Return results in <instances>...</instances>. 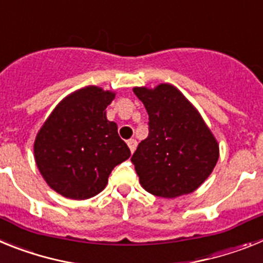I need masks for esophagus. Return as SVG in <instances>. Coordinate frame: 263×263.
Segmentation results:
<instances>
[{
    "instance_id": "obj_1",
    "label": "esophagus",
    "mask_w": 263,
    "mask_h": 263,
    "mask_svg": "<svg viewBox=\"0 0 263 263\" xmlns=\"http://www.w3.org/2000/svg\"><path fill=\"white\" fill-rule=\"evenodd\" d=\"M127 146H129L130 152H132V154H133L134 150H136V147H137V141H136V139H129V141H127Z\"/></svg>"
}]
</instances>
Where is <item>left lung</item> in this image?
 Masks as SVG:
<instances>
[{
	"mask_svg": "<svg viewBox=\"0 0 263 263\" xmlns=\"http://www.w3.org/2000/svg\"><path fill=\"white\" fill-rule=\"evenodd\" d=\"M148 115V137L132 157L139 183L155 196L194 192L215 168L218 143L200 113L178 88L136 87Z\"/></svg>",
	"mask_w": 263,
	"mask_h": 263,
	"instance_id": "1",
	"label": "left lung"
}]
</instances>
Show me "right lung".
Here are the masks:
<instances>
[{
	"mask_svg": "<svg viewBox=\"0 0 263 263\" xmlns=\"http://www.w3.org/2000/svg\"><path fill=\"white\" fill-rule=\"evenodd\" d=\"M116 93L95 85L63 99L36 134L35 162L46 183L62 196L84 200L108 183L111 170L130 157L117 124L106 118Z\"/></svg>",
	"mask_w": 263,
	"mask_h": 263,
	"instance_id": "add662e5",
	"label": "right lung"
}]
</instances>
